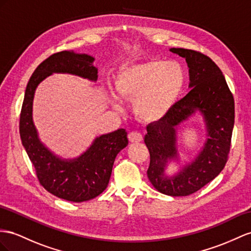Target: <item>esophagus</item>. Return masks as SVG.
<instances>
[{
	"label": "esophagus",
	"instance_id": "obj_1",
	"mask_svg": "<svg viewBox=\"0 0 251 251\" xmlns=\"http://www.w3.org/2000/svg\"><path fill=\"white\" fill-rule=\"evenodd\" d=\"M128 140H129V142H131V143H138V142H141V141L143 140V137L140 132L132 131V132L128 134Z\"/></svg>",
	"mask_w": 251,
	"mask_h": 251
}]
</instances>
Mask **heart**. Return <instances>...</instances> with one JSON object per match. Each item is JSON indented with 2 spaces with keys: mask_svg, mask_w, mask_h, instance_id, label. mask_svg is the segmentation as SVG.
I'll use <instances>...</instances> for the list:
<instances>
[{
  "mask_svg": "<svg viewBox=\"0 0 251 251\" xmlns=\"http://www.w3.org/2000/svg\"><path fill=\"white\" fill-rule=\"evenodd\" d=\"M187 76L180 63L152 59L122 67L114 75V91L120 99L133 100L136 118L146 124L162 121L182 93ZM112 106L121 108L118 98Z\"/></svg>",
  "mask_w": 251,
  "mask_h": 251,
  "instance_id": "obj_1",
  "label": "heart"
}]
</instances>
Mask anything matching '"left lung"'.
<instances>
[{
	"mask_svg": "<svg viewBox=\"0 0 251 251\" xmlns=\"http://www.w3.org/2000/svg\"><path fill=\"white\" fill-rule=\"evenodd\" d=\"M170 50L187 61L191 91L162 121L147 126L144 142L151 156L147 177L162 194L188 196L213 180L225 168L234 125V100L223 72L208 56L187 49ZM196 112L203 117L208 138L191 163L170 176L166 173L168 163L180 161L177 128Z\"/></svg>",
	"mask_w": 251,
	"mask_h": 251,
	"instance_id": "obj_1",
	"label": "left lung"
}]
</instances>
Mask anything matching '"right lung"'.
I'll use <instances>...</instances> for the list:
<instances>
[{"label":"right lung","instance_id":"add662e5","mask_svg":"<svg viewBox=\"0 0 251 251\" xmlns=\"http://www.w3.org/2000/svg\"><path fill=\"white\" fill-rule=\"evenodd\" d=\"M94 57L63 50L41 62L31 75L25 90L20 115V137L42 187L50 194L68 201H90L105 191L110 180L118 153L128 145L124 128L96 137L80 156L64 159L50 151L38 134L33 120V102L37 87L53 73L79 76L95 82L99 70Z\"/></svg>","mask_w":251,"mask_h":251}]
</instances>
